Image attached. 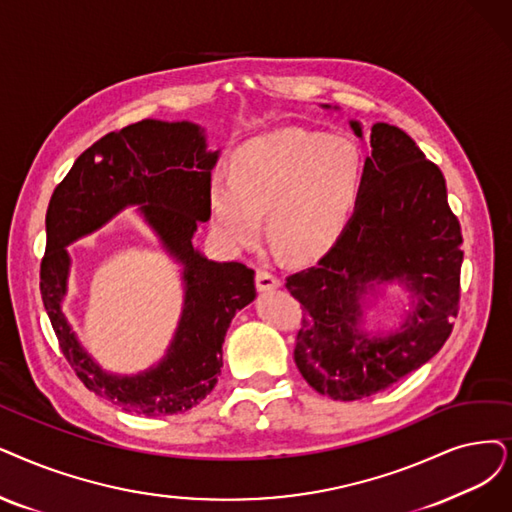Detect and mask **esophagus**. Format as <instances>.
I'll return each instance as SVG.
<instances>
[{
  "instance_id": "obj_1",
  "label": "esophagus",
  "mask_w": 512,
  "mask_h": 512,
  "mask_svg": "<svg viewBox=\"0 0 512 512\" xmlns=\"http://www.w3.org/2000/svg\"><path fill=\"white\" fill-rule=\"evenodd\" d=\"M279 277L269 271V269H256V288L260 292H269V290H275L279 288Z\"/></svg>"
}]
</instances>
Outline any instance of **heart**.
Wrapping results in <instances>:
<instances>
[{
    "label": "heart",
    "instance_id": "b5f03b06",
    "mask_svg": "<svg viewBox=\"0 0 512 512\" xmlns=\"http://www.w3.org/2000/svg\"><path fill=\"white\" fill-rule=\"evenodd\" d=\"M359 185L361 157L351 140L288 128L243 145L229 176H212L208 203L231 248L256 243L269 212V237L279 248L292 260H313L342 235Z\"/></svg>",
    "mask_w": 512,
    "mask_h": 512
}]
</instances>
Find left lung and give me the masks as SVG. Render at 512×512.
<instances>
[{
  "instance_id": "1",
  "label": "left lung",
  "mask_w": 512,
  "mask_h": 512,
  "mask_svg": "<svg viewBox=\"0 0 512 512\" xmlns=\"http://www.w3.org/2000/svg\"><path fill=\"white\" fill-rule=\"evenodd\" d=\"M351 128L361 138L359 121ZM370 145L353 218L315 267L285 279L306 311L294 361L336 401L384 391L433 359L460 306L462 233L439 166L397 126L374 124ZM386 280L411 290L415 311L397 333L367 339L360 298Z\"/></svg>"
}]
</instances>
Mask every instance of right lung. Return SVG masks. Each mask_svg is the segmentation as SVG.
Here are the masks:
<instances>
[{"instance_id":"add662e5","label":"right lung","mask_w":512,"mask_h":512,"mask_svg":"<svg viewBox=\"0 0 512 512\" xmlns=\"http://www.w3.org/2000/svg\"><path fill=\"white\" fill-rule=\"evenodd\" d=\"M216 159L218 151L206 149L203 130L191 121L142 119L96 140L52 193L39 273L44 306L77 378L126 412L172 416L206 399L218 382L231 319L256 296L252 269L208 260L193 245L199 222L210 220L208 187ZM128 205L141 206L164 247L186 267V309L159 366L138 377H113L80 349L59 302L70 266L66 245Z\"/></svg>"}]
</instances>
